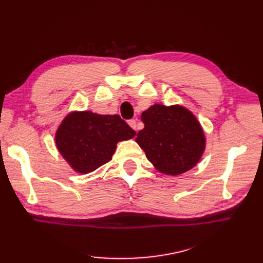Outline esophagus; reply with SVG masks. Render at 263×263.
<instances>
[{
  "label": "esophagus",
  "mask_w": 263,
  "mask_h": 263,
  "mask_svg": "<svg viewBox=\"0 0 263 263\" xmlns=\"http://www.w3.org/2000/svg\"><path fill=\"white\" fill-rule=\"evenodd\" d=\"M128 125L132 127L134 130H137V122H136V119H129Z\"/></svg>",
  "instance_id": "34e87169"
}]
</instances>
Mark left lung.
<instances>
[{"label":"left lung","instance_id":"8db88e82","mask_svg":"<svg viewBox=\"0 0 263 263\" xmlns=\"http://www.w3.org/2000/svg\"><path fill=\"white\" fill-rule=\"evenodd\" d=\"M136 141L158 171L179 176L200 161L205 137L195 116L180 105L155 104L141 114Z\"/></svg>","mask_w":263,"mask_h":263}]
</instances>
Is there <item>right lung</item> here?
I'll return each mask as SVG.
<instances>
[{
  "label": "right lung",
  "instance_id": "right-lung-1",
  "mask_svg": "<svg viewBox=\"0 0 263 263\" xmlns=\"http://www.w3.org/2000/svg\"><path fill=\"white\" fill-rule=\"evenodd\" d=\"M136 132L118 115H100L90 110L69 114L55 133V145L72 169L89 173L112 160L118 141Z\"/></svg>",
  "mask_w": 263,
  "mask_h": 263
}]
</instances>
